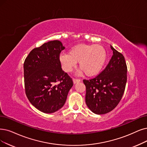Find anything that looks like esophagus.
Wrapping results in <instances>:
<instances>
[{
  "label": "esophagus",
  "mask_w": 147,
  "mask_h": 147,
  "mask_svg": "<svg viewBox=\"0 0 147 147\" xmlns=\"http://www.w3.org/2000/svg\"><path fill=\"white\" fill-rule=\"evenodd\" d=\"M73 81H74V84H76V83H79V82H80L81 80L78 79V78H74L73 79Z\"/></svg>",
  "instance_id": "obj_1"
}]
</instances>
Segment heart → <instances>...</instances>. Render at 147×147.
<instances>
[{
	"mask_svg": "<svg viewBox=\"0 0 147 147\" xmlns=\"http://www.w3.org/2000/svg\"><path fill=\"white\" fill-rule=\"evenodd\" d=\"M69 54H63L60 61L66 72L71 71L77 63L79 68L89 77L98 74L107 60V52L100 45L80 44L70 49Z\"/></svg>",
	"mask_w": 147,
	"mask_h": 147,
	"instance_id": "1",
	"label": "heart"
}]
</instances>
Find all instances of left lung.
Wrapping results in <instances>:
<instances>
[{
	"mask_svg": "<svg viewBox=\"0 0 147 147\" xmlns=\"http://www.w3.org/2000/svg\"><path fill=\"white\" fill-rule=\"evenodd\" d=\"M113 55L109 64L95 78L83 80L86 103L97 115L113 110L121 100L127 83V66L121 53L110 46Z\"/></svg>",
	"mask_w": 147,
	"mask_h": 147,
	"instance_id": "left-lung-1",
	"label": "left lung"
}]
</instances>
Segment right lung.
<instances>
[{
	"mask_svg": "<svg viewBox=\"0 0 147 147\" xmlns=\"http://www.w3.org/2000/svg\"><path fill=\"white\" fill-rule=\"evenodd\" d=\"M64 48L60 41H50L33 49L23 64L26 95L43 113H54L61 109L74 84L61 69L60 55Z\"/></svg>",
	"mask_w": 147,
	"mask_h": 147,
	"instance_id": "obj_1",
	"label": "right lung"
}]
</instances>
